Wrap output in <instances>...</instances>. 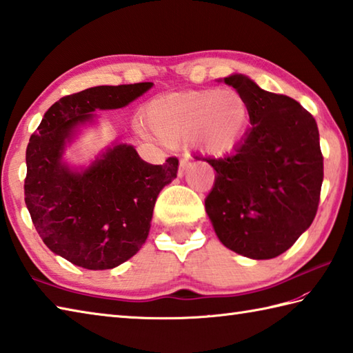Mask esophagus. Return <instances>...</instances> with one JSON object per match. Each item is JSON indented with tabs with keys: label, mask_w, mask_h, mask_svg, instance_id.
I'll use <instances>...</instances> for the list:
<instances>
[{
	"label": "esophagus",
	"mask_w": 353,
	"mask_h": 353,
	"mask_svg": "<svg viewBox=\"0 0 353 353\" xmlns=\"http://www.w3.org/2000/svg\"><path fill=\"white\" fill-rule=\"evenodd\" d=\"M190 168H191L190 157H188V156L182 157L181 162H179V177H182V176L185 174V172H186V170H190Z\"/></svg>",
	"instance_id": "34e87169"
}]
</instances>
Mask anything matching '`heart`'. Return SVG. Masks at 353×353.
<instances>
[{
    "instance_id": "1",
    "label": "heart",
    "mask_w": 353,
    "mask_h": 353,
    "mask_svg": "<svg viewBox=\"0 0 353 353\" xmlns=\"http://www.w3.org/2000/svg\"><path fill=\"white\" fill-rule=\"evenodd\" d=\"M144 118L167 144L191 134L192 144L201 152L221 154L241 139L249 109L243 97L232 89H201L157 97L145 106ZM138 132L150 137L142 125H138Z\"/></svg>"
}]
</instances>
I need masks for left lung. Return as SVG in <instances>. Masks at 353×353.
<instances>
[{
	"label": "left lung",
	"instance_id": "8db88e82",
	"mask_svg": "<svg viewBox=\"0 0 353 353\" xmlns=\"http://www.w3.org/2000/svg\"><path fill=\"white\" fill-rule=\"evenodd\" d=\"M223 81L244 99L252 127L230 154L203 159L216 171L206 214L228 249L272 259L316 216L323 182L317 123L296 100L264 91L244 74Z\"/></svg>",
	"mask_w": 353,
	"mask_h": 353
}]
</instances>
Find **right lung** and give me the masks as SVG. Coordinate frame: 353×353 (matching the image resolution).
<instances>
[{
  "instance_id": "obj_1",
  "label": "right lung",
  "mask_w": 353,
  "mask_h": 353,
  "mask_svg": "<svg viewBox=\"0 0 353 353\" xmlns=\"http://www.w3.org/2000/svg\"><path fill=\"white\" fill-rule=\"evenodd\" d=\"M153 86H95L66 95L45 112L27 145L26 205L48 249L88 270H109L137 254L148 236L156 199L177 176L179 161H142L114 142L88 167L63 161L66 145L95 110L121 109Z\"/></svg>"
}]
</instances>
